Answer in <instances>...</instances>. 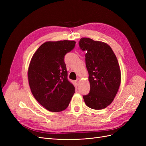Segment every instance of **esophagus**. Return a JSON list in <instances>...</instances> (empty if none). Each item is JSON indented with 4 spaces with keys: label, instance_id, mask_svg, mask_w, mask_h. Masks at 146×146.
Segmentation results:
<instances>
[{
    "label": "esophagus",
    "instance_id": "esophagus-1",
    "mask_svg": "<svg viewBox=\"0 0 146 146\" xmlns=\"http://www.w3.org/2000/svg\"><path fill=\"white\" fill-rule=\"evenodd\" d=\"M80 78H77V80H76V82H77V84L78 85V84L80 83Z\"/></svg>",
    "mask_w": 146,
    "mask_h": 146
}]
</instances>
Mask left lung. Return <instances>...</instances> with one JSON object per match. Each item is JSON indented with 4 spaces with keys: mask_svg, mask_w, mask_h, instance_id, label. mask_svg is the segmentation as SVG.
I'll use <instances>...</instances> for the list:
<instances>
[{
    "mask_svg": "<svg viewBox=\"0 0 146 146\" xmlns=\"http://www.w3.org/2000/svg\"><path fill=\"white\" fill-rule=\"evenodd\" d=\"M79 46L86 52V66L90 84V91L83 96L84 101L90 108L104 109L113 101L121 82L118 61L106 42L82 38Z\"/></svg>",
    "mask_w": 146,
    "mask_h": 146,
    "instance_id": "1",
    "label": "left lung"
}]
</instances>
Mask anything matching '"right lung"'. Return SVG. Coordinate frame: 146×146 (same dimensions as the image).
Listing matches in <instances>:
<instances>
[{
    "instance_id": "obj_1",
    "label": "right lung",
    "mask_w": 146,
    "mask_h": 146,
    "mask_svg": "<svg viewBox=\"0 0 146 146\" xmlns=\"http://www.w3.org/2000/svg\"><path fill=\"white\" fill-rule=\"evenodd\" d=\"M76 41H47L35 52L29 66L31 91L48 111L60 112L67 108L75 87L68 78L64 55L74 48Z\"/></svg>"
}]
</instances>
